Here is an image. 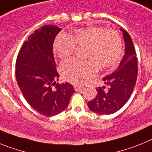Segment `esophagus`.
I'll return each instance as SVG.
<instances>
[{
	"mask_svg": "<svg viewBox=\"0 0 152 152\" xmlns=\"http://www.w3.org/2000/svg\"><path fill=\"white\" fill-rule=\"evenodd\" d=\"M74 88H75V90L76 91H81L83 88L82 86L80 85H77V84H76V85L74 86Z\"/></svg>",
	"mask_w": 152,
	"mask_h": 152,
	"instance_id": "obj_1",
	"label": "esophagus"
}]
</instances>
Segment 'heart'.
Returning <instances> with one entry per match:
<instances>
[{
  "instance_id": "heart-1",
  "label": "heart",
  "mask_w": 152,
  "mask_h": 152,
  "mask_svg": "<svg viewBox=\"0 0 152 152\" xmlns=\"http://www.w3.org/2000/svg\"><path fill=\"white\" fill-rule=\"evenodd\" d=\"M77 45H86L88 61L69 59L62 62L60 72L64 79L73 84H82L92 77L100 68H109L116 64L123 52L119 35L113 30L100 26L79 29L69 36L60 34L54 43V49L60 58H67Z\"/></svg>"
}]
</instances>
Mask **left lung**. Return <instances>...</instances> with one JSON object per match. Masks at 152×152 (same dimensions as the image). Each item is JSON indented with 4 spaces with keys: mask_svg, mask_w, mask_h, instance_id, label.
Listing matches in <instances>:
<instances>
[{
    "mask_svg": "<svg viewBox=\"0 0 152 152\" xmlns=\"http://www.w3.org/2000/svg\"><path fill=\"white\" fill-rule=\"evenodd\" d=\"M125 42V55L117 69L103 78L108 86L100 87L94 99L88 101L92 112L100 115H110L119 110L127 103L132 94L138 75V64L133 42L125 29H120Z\"/></svg>",
    "mask_w": 152,
    "mask_h": 152,
    "instance_id": "8db88e82",
    "label": "left lung"
}]
</instances>
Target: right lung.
Masks as SVG:
<instances>
[{
  "mask_svg": "<svg viewBox=\"0 0 152 152\" xmlns=\"http://www.w3.org/2000/svg\"><path fill=\"white\" fill-rule=\"evenodd\" d=\"M61 30L54 25L35 30L21 47L16 61V78L24 98L32 108L46 116L64 111L75 92L69 83H56L59 75L53 43Z\"/></svg>",
  "mask_w": 152,
  "mask_h": 152,
  "instance_id": "obj_1",
  "label": "right lung"
}]
</instances>
